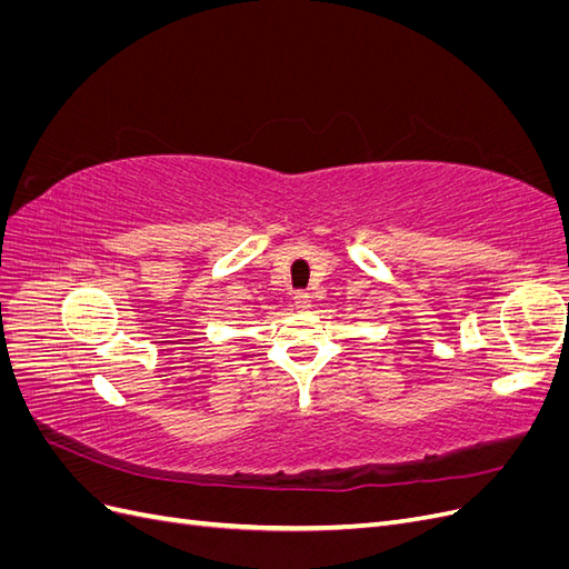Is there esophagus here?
I'll return each instance as SVG.
<instances>
[{"label": "esophagus", "mask_w": 569, "mask_h": 569, "mask_svg": "<svg viewBox=\"0 0 569 569\" xmlns=\"http://www.w3.org/2000/svg\"><path fill=\"white\" fill-rule=\"evenodd\" d=\"M295 306L303 311V308L311 306V297H308L306 291H297V295H295Z\"/></svg>", "instance_id": "34e87169"}]
</instances>
